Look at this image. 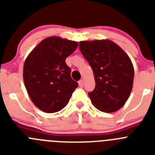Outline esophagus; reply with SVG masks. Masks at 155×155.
I'll return each mask as SVG.
<instances>
[{"label":"esophagus","mask_w":155,"mask_h":155,"mask_svg":"<svg viewBox=\"0 0 155 155\" xmlns=\"http://www.w3.org/2000/svg\"><path fill=\"white\" fill-rule=\"evenodd\" d=\"M78 84L80 87H83V85H84V81L83 80H80L78 81Z\"/></svg>","instance_id":"34e87169"}]
</instances>
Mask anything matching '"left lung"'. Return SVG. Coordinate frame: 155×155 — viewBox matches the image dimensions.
<instances>
[{
    "instance_id": "1",
    "label": "left lung",
    "mask_w": 155,
    "mask_h": 155,
    "mask_svg": "<svg viewBox=\"0 0 155 155\" xmlns=\"http://www.w3.org/2000/svg\"><path fill=\"white\" fill-rule=\"evenodd\" d=\"M79 48L94 73L95 87L88 93L91 103L104 113H114L130 97L134 69L127 53L109 39L81 41Z\"/></svg>"
}]
</instances>
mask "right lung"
Segmentation results:
<instances>
[{
  "mask_svg": "<svg viewBox=\"0 0 155 155\" xmlns=\"http://www.w3.org/2000/svg\"><path fill=\"white\" fill-rule=\"evenodd\" d=\"M78 46L75 41L50 36L41 41L25 59V86L31 102L45 113L64 109L78 85L65 62Z\"/></svg>",
  "mask_w": 155,
  "mask_h": 155,
  "instance_id": "right-lung-1",
  "label": "right lung"
}]
</instances>
